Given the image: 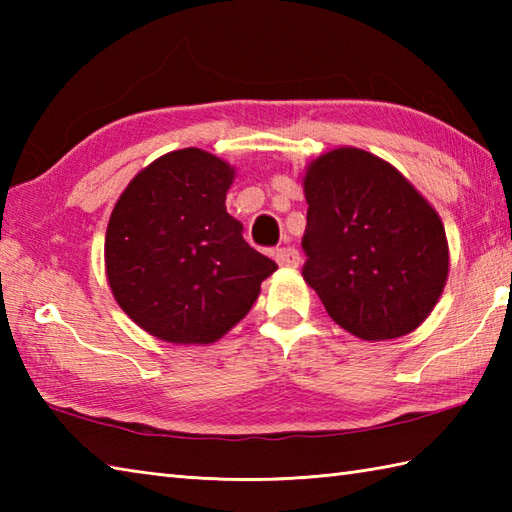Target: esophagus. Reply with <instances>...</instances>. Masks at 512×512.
Returning <instances> with one entry per match:
<instances>
[{"label": "esophagus", "mask_w": 512, "mask_h": 512, "mask_svg": "<svg viewBox=\"0 0 512 512\" xmlns=\"http://www.w3.org/2000/svg\"><path fill=\"white\" fill-rule=\"evenodd\" d=\"M275 259L279 266H286V268H295L299 266L301 257H299V250L295 246H284V248H277L275 250Z\"/></svg>", "instance_id": "esophagus-1"}]
</instances>
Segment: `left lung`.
Listing matches in <instances>:
<instances>
[{"label":"left lung","mask_w":512,"mask_h":512,"mask_svg":"<svg viewBox=\"0 0 512 512\" xmlns=\"http://www.w3.org/2000/svg\"><path fill=\"white\" fill-rule=\"evenodd\" d=\"M303 189L301 273L330 317L365 341L416 330L449 275L447 237L431 204L385 160L352 147L314 160Z\"/></svg>","instance_id":"obj_1"}]
</instances>
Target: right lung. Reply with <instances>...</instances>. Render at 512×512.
Listing matches in <instances>:
<instances>
[{
  "label": "right lung",
  "instance_id": "1",
  "mask_svg": "<svg viewBox=\"0 0 512 512\" xmlns=\"http://www.w3.org/2000/svg\"><path fill=\"white\" fill-rule=\"evenodd\" d=\"M233 169L202 149L151 162L118 198L105 235L114 299L169 343H213L246 317L277 264L226 213Z\"/></svg>",
  "mask_w": 512,
  "mask_h": 512
}]
</instances>
